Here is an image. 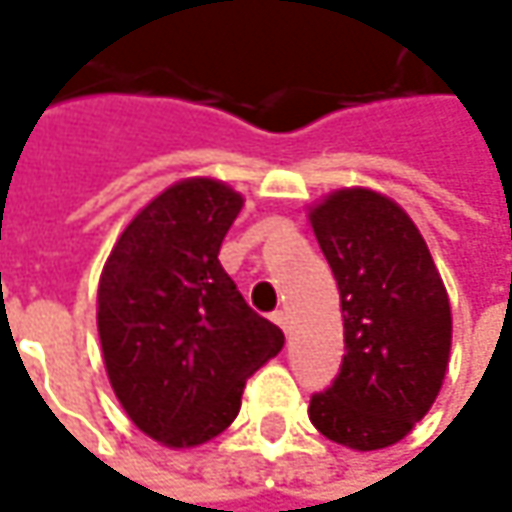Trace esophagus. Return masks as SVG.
Wrapping results in <instances>:
<instances>
[{
  "label": "esophagus",
  "instance_id": "esophagus-1",
  "mask_svg": "<svg viewBox=\"0 0 512 512\" xmlns=\"http://www.w3.org/2000/svg\"><path fill=\"white\" fill-rule=\"evenodd\" d=\"M272 321L278 323L280 329H283V332H286V326H289V315H286V312H283V309H280V312H275V315H272Z\"/></svg>",
  "mask_w": 512,
  "mask_h": 512
}]
</instances>
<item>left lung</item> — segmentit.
<instances>
[{
  "instance_id": "8db88e82",
  "label": "left lung",
  "mask_w": 512,
  "mask_h": 512,
  "mask_svg": "<svg viewBox=\"0 0 512 512\" xmlns=\"http://www.w3.org/2000/svg\"><path fill=\"white\" fill-rule=\"evenodd\" d=\"M309 223L335 275L344 361L312 395L315 430L349 450L398 444L435 404L453 344L444 280L412 217L381 191L335 189L309 206Z\"/></svg>"
}]
</instances>
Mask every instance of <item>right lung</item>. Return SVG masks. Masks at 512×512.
<instances>
[{
	"label": "right lung",
	"mask_w": 512,
	"mask_h": 512,
	"mask_svg": "<svg viewBox=\"0 0 512 512\" xmlns=\"http://www.w3.org/2000/svg\"><path fill=\"white\" fill-rule=\"evenodd\" d=\"M243 203L223 180L186 177L131 217L102 266L108 381L134 427L171 450L223 433L246 378L283 346L217 260Z\"/></svg>",
	"instance_id": "add662e5"
}]
</instances>
